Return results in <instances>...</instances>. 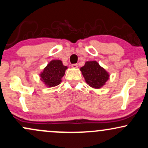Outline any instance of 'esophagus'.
I'll use <instances>...</instances> for the list:
<instances>
[{
	"label": "esophagus",
	"mask_w": 148,
	"mask_h": 148,
	"mask_svg": "<svg viewBox=\"0 0 148 148\" xmlns=\"http://www.w3.org/2000/svg\"><path fill=\"white\" fill-rule=\"evenodd\" d=\"M78 65L77 64H72V67H73V68H77Z\"/></svg>",
	"instance_id": "1"
}]
</instances>
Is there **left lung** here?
Masks as SVG:
<instances>
[{
	"instance_id": "1",
	"label": "left lung",
	"mask_w": 148,
	"mask_h": 148,
	"mask_svg": "<svg viewBox=\"0 0 148 148\" xmlns=\"http://www.w3.org/2000/svg\"><path fill=\"white\" fill-rule=\"evenodd\" d=\"M81 71L87 84L94 88L102 87L109 77L106 71L96 61L86 62L84 67L81 68Z\"/></svg>"
}]
</instances>
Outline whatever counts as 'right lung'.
I'll use <instances>...</instances> for the list:
<instances>
[{"mask_svg": "<svg viewBox=\"0 0 148 148\" xmlns=\"http://www.w3.org/2000/svg\"><path fill=\"white\" fill-rule=\"evenodd\" d=\"M67 68L61 60L51 61L40 74L41 80L49 87L56 86L60 84L61 78Z\"/></svg>", "mask_w": 148, "mask_h": 148, "instance_id": "add662e5", "label": "right lung"}]
</instances>
